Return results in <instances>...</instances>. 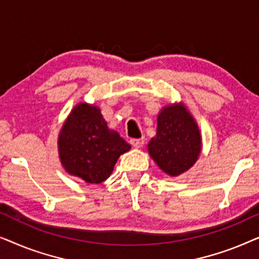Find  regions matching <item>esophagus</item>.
Wrapping results in <instances>:
<instances>
[{
	"label": "esophagus",
	"instance_id": "34e87169",
	"mask_svg": "<svg viewBox=\"0 0 259 259\" xmlns=\"http://www.w3.org/2000/svg\"><path fill=\"white\" fill-rule=\"evenodd\" d=\"M130 143L133 147L140 148V147H143V145L145 143V139H144V138H141V139H131Z\"/></svg>",
	"mask_w": 259,
	"mask_h": 259
}]
</instances>
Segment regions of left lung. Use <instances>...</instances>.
I'll list each match as a JSON object with an SVG mask.
<instances>
[{
  "mask_svg": "<svg viewBox=\"0 0 259 259\" xmlns=\"http://www.w3.org/2000/svg\"><path fill=\"white\" fill-rule=\"evenodd\" d=\"M148 153L166 175L177 177L196 164L201 136L196 120L184 104L164 107L157 119V134L147 145Z\"/></svg>",
  "mask_w": 259,
  "mask_h": 259,
  "instance_id": "8db88e82",
  "label": "left lung"
}]
</instances>
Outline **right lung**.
I'll return each mask as SVG.
<instances>
[{"label":"right lung","mask_w":259,"mask_h":259,"mask_svg":"<svg viewBox=\"0 0 259 259\" xmlns=\"http://www.w3.org/2000/svg\"><path fill=\"white\" fill-rule=\"evenodd\" d=\"M59 157L70 176L100 184L113 172L116 160L131 150L118 132L109 130L100 108L77 104L60 131Z\"/></svg>","instance_id":"1"}]
</instances>
